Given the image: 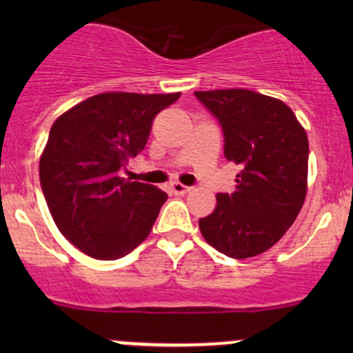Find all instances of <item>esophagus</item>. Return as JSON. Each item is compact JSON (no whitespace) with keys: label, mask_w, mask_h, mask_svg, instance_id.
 I'll return each mask as SVG.
<instances>
[{"label":"esophagus","mask_w":353,"mask_h":353,"mask_svg":"<svg viewBox=\"0 0 353 353\" xmlns=\"http://www.w3.org/2000/svg\"><path fill=\"white\" fill-rule=\"evenodd\" d=\"M170 190H172L174 194H177V196H181V194L190 193L191 188H190V186H184V184H181V183H172V184H170Z\"/></svg>","instance_id":"esophagus-1"}]
</instances>
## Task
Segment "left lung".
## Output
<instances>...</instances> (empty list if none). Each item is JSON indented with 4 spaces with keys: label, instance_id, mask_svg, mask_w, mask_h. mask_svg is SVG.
Here are the masks:
<instances>
[{
    "label": "left lung",
    "instance_id": "obj_1",
    "mask_svg": "<svg viewBox=\"0 0 353 353\" xmlns=\"http://www.w3.org/2000/svg\"><path fill=\"white\" fill-rule=\"evenodd\" d=\"M220 121L223 154L241 167L236 191L216 194V206L199 219L201 236L234 259L258 256L294 223L307 193L309 141L285 102L245 90L194 92Z\"/></svg>",
    "mask_w": 353,
    "mask_h": 353
}]
</instances>
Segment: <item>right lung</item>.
I'll list each match as a JSON object with an SVG mask.
<instances>
[{"instance_id": "right-lung-1", "label": "right lung", "mask_w": 353, "mask_h": 353, "mask_svg": "<svg viewBox=\"0 0 353 353\" xmlns=\"http://www.w3.org/2000/svg\"><path fill=\"white\" fill-rule=\"evenodd\" d=\"M179 95L105 92L52 124L39 160L42 193L59 232L90 258H123L150 234L167 194L119 170L143 150L154 117Z\"/></svg>"}]
</instances>
